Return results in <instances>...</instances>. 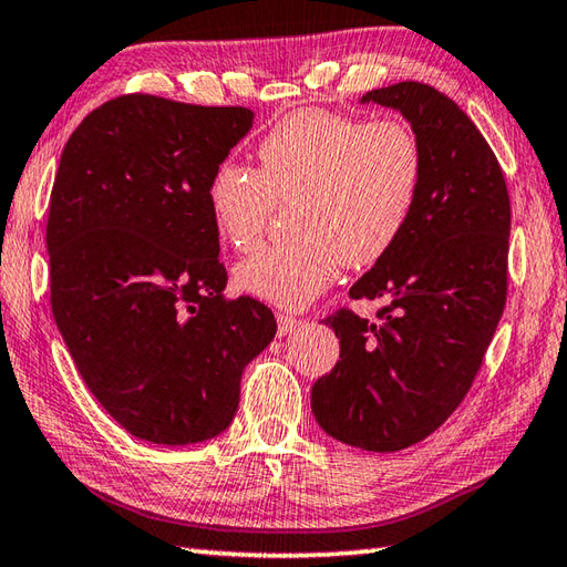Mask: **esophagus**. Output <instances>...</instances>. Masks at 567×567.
Instances as JSON below:
<instances>
[{"instance_id":"1","label":"esophagus","mask_w":567,"mask_h":567,"mask_svg":"<svg viewBox=\"0 0 567 567\" xmlns=\"http://www.w3.org/2000/svg\"><path fill=\"white\" fill-rule=\"evenodd\" d=\"M299 327H302V319L290 317V315H277V336H287Z\"/></svg>"}]
</instances>
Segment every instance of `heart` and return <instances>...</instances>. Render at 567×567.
I'll use <instances>...</instances> for the list:
<instances>
[{"label":"heart","instance_id":"1","mask_svg":"<svg viewBox=\"0 0 567 567\" xmlns=\"http://www.w3.org/2000/svg\"><path fill=\"white\" fill-rule=\"evenodd\" d=\"M260 171L226 161L209 179V209L221 236L256 244L277 202H297L295 244L262 246L240 260V292L277 307H305L339 275L343 260L372 265L406 231L424 185V148L400 118L299 110L258 146Z\"/></svg>","mask_w":567,"mask_h":567}]
</instances>
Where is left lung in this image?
<instances>
[{"label":"left lung","mask_w":567,"mask_h":567,"mask_svg":"<svg viewBox=\"0 0 567 567\" xmlns=\"http://www.w3.org/2000/svg\"><path fill=\"white\" fill-rule=\"evenodd\" d=\"M360 102L402 112L424 148L406 231L351 287L382 299L378 323L331 315L341 360L311 388L336 441L394 453L424 441L473 388L507 302L512 207L504 173L470 116L431 84L400 82Z\"/></svg>","instance_id":"8db88e82"}]
</instances>
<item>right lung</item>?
<instances>
[{
    "instance_id": "obj_1",
    "label": "right lung",
    "mask_w": 567,
    "mask_h": 567,
    "mask_svg": "<svg viewBox=\"0 0 567 567\" xmlns=\"http://www.w3.org/2000/svg\"><path fill=\"white\" fill-rule=\"evenodd\" d=\"M246 106L124 94L72 131L48 207L51 307L82 380L131 436L187 445L231 424L272 311L224 299L216 165Z\"/></svg>"
}]
</instances>
